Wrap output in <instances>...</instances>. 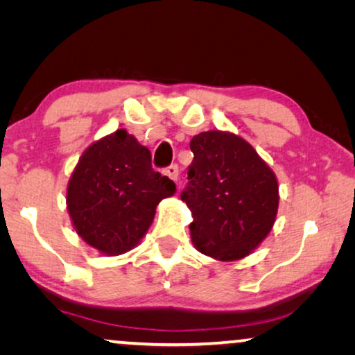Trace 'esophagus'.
I'll return each mask as SVG.
<instances>
[{"label":"esophagus","mask_w":355,"mask_h":355,"mask_svg":"<svg viewBox=\"0 0 355 355\" xmlns=\"http://www.w3.org/2000/svg\"><path fill=\"white\" fill-rule=\"evenodd\" d=\"M164 174H166L168 178H171L173 181H178V176H179L178 164H169V166L164 168Z\"/></svg>","instance_id":"obj_1"}]
</instances>
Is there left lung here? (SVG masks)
I'll return each mask as SVG.
<instances>
[{
	"instance_id": "8db88e82",
	"label": "left lung",
	"mask_w": 355,
	"mask_h": 355,
	"mask_svg": "<svg viewBox=\"0 0 355 355\" xmlns=\"http://www.w3.org/2000/svg\"><path fill=\"white\" fill-rule=\"evenodd\" d=\"M193 153L181 200L191 208V236L218 260L249 255L268 234L278 211V181L250 144L208 130L191 140Z\"/></svg>"
}]
</instances>
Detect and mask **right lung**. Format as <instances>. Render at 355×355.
Listing matches in <instances>:
<instances>
[{
    "label": "right lung",
    "instance_id": "obj_1",
    "mask_svg": "<svg viewBox=\"0 0 355 355\" xmlns=\"http://www.w3.org/2000/svg\"><path fill=\"white\" fill-rule=\"evenodd\" d=\"M176 186L152 168V155L124 129L85 150L67 186V210L87 244L108 255L139 244L155 208Z\"/></svg>",
    "mask_w": 355,
    "mask_h": 355
}]
</instances>
